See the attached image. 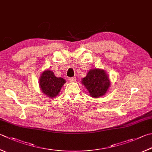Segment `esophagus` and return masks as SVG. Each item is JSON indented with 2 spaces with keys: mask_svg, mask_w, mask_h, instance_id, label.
I'll use <instances>...</instances> for the list:
<instances>
[{
  "mask_svg": "<svg viewBox=\"0 0 152 152\" xmlns=\"http://www.w3.org/2000/svg\"><path fill=\"white\" fill-rule=\"evenodd\" d=\"M76 78H75V77H72V78H68V81L70 82H76Z\"/></svg>",
  "mask_w": 152,
  "mask_h": 152,
  "instance_id": "34e87169",
  "label": "esophagus"
}]
</instances>
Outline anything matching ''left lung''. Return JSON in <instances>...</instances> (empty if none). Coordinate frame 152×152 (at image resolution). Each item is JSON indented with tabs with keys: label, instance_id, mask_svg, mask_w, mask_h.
I'll return each mask as SVG.
<instances>
[{
	"label": "left lung",
	"instance_id": "obj_1",
	"mask_svg": "<svg viewBox=\"0 0 152 152\" xmlns=\"http://www.w3.org/2000/svg\"><path fill=\"white\" fill-rule=\"evenodd\" d=\"M82 84L88 90L92 98H100L106 94L111 84L106 71L101 68L91 69L82 79Z\"/></svg>",
	"mask_w": 152,
	"mask_h": 152
}]
</instances>
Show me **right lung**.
<instances>
[{
    "instance_id": "right-lung-1",
    "label": "right lung",
    "mask_w": 152,
    "mask_h": 152,
    "mask_svg": "<svg viewBox=\"0 0 152 152\" xmlns=\"http://www.w3.org/2000/svg\"><path fill=\"white\" fill-rule=\"evenodd\" d=\"M66 80L61 77H56L52 70L47 69L42 72L39 79V86L44 94L50 98L58 95Z\"/></svg>"
}]
</instances>
